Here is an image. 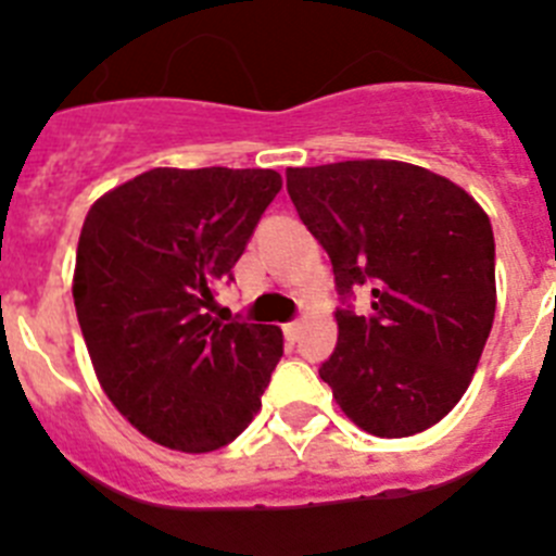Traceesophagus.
Listing matches in <instances>:
<instances>
[{"label": "esophagus", "mask_w": 556, "mask_h": 556, "mask_svg": "<svg viewBox=\"0 0 556 556\" xmlns=\"http://www.w3.org/2000/svg\"><path fill=\"white\" fill-rule=\"evenodd\" d=\"M282 332H285V340H288V343H296V340H299V332H302V324H299V321L285 324Z\"/></svg>", "instance_id": "obj_1"}]
</instances>
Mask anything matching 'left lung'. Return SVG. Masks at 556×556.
Returning <instances> with one entry per match:
<instances>
[{
  "label": "left lung",
  "mask_w": 556,
  "mask_h": 556,
  "mask_svg": "<svg viewBox=\"0 0 556 556\" xmlns=\"http://www.w3.org/2000/svg\"><path fill=\"white\" fill-rule=\"evenodd\" d=\"M304 227L332 260L338 346L318 374L377 438H407L463 399L496 315V243L463 188L396 160L288 168ZM372 309L353 313V290Z\"/></svg>",
  "instance_id": "left-lung-1"
}]
</instances>
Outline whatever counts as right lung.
Instances as JSON below:
<instances>
[{"label": "right lung", "mask_w": 556, "mask_h": 556, "mask_svg": "<svg viewBox=\"0 0 556 556\" xmlns=\"http://www.w3.org/2000/svg\"><path fill=\"white\" fill-rule=\"evenodd\" d=\"M282 177L271 168H152L85 216L74 307L108 399L177 452L232 443L282 357L271 324L207 313Z\"/></svg>", "instance_id": "add662e5"}]
</instances>
